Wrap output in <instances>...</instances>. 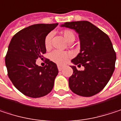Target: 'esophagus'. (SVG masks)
Segmentation results:
<instances>
[{
	"label": "esophagus",
	"mask_w": 121,
	"mask_h": 121,
	"mask_svg": "<svg viewBox=\"0 0 121 121\" xmlns=\"http://www.w3.org/2000/svg\"><path fill=\"white\" fill-rule=\"evenodd\" d=\"M57 68H58V70H59L60 71H61L62 70V69H63V66H61L60 65H58V66H57Z\"/></svg>",
	"instance_id": "esophagus-1"
}]
</instances>
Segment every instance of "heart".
<instances>
[{"instance_id": "heart-1", "label": "heart", "mask_w": 121, "mask_h": 121, "mask_svg": "<svg viewBox=\"0 0 121 121\" xmlns=\"http://www.w3.org/2000/svg\"><path fill=\"white\" fill-rule=\"evenodd\" d=\"M61 34L64 38L68 43H72L75 40V34L73 31L69 29L63 30L61 32ZM51 40H52V35L50 34L47 35L44 40V45L46 49H50L51 48ZM69 58V55L65 52H61L59 50H55L50 55V60L57 64H64L68 59Z\"/></svg>"}]
</instances>
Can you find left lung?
Wrapping results in <instances>:
<instances>
[{"mask_svg": "<svg viewBox=\"0 0 121 121\" xmlns=\"http://www.w3.org/2000/svg\"><path fill=\"white\" fill-rule=\"evenodd\" d=\"M74 29L81 43L80 53L71 61L73 74L69 78V85L75 94L91 97L102 91L109 81L115 69L116 55L109 36L87 21L66 22L61 25Z\"/></svg>", "mask_w": 121, "mask_h": 121, "instance_id": "obj_1", "label": "left lung"}]
</instances>
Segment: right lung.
<instances>
[{"instance_id":"obj_1","label":"right lung","mask_w":121,"mask_h":121,"mask_svg":"<svg viewBox=\"0 0 121 121\" xmlns=\"http://www.w3.org/2000/svg\"><path fill=\"white\" fill-rule=\"evenodd\" d=\"M58 24H38L26 27L14 36L5 56L8 75L14 87L26 96L38 98L51 92L58 74L57 64L45 59L46 65L36 64L46 52L45 36Z\"/></svg>"}]
</instances>
